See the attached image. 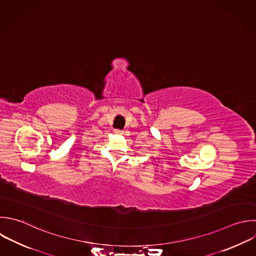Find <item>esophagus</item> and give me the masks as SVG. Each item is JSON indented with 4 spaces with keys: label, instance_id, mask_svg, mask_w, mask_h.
I'll list each match as a JSON object with an SVG mask.
<instances>
[{
    "label": "esophagus",
    "instance_id": "esophagus-1",
    "mask_svg": "<svg viewBox=\"0 0 256 256\" xmlns=\"http://www.w3.org/2000/svg\"><path fill=\"white\" fill-rule=\"evenodd\" d=\"M115 133H116V134H119V135H122L124 132H123L122 130H118V129H116V130H115Z\"/></svg>",
    "mask_w": 256,
    "mask_h": 256
}]
</instances>
